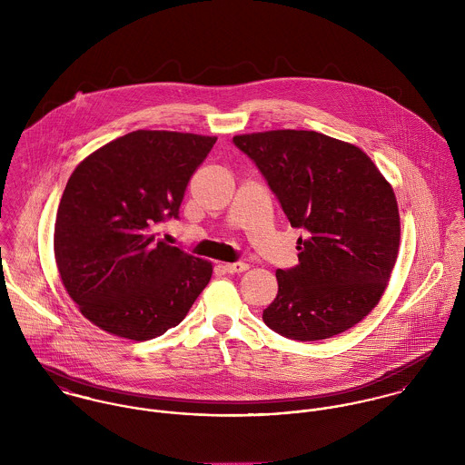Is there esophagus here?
I'll return each instance as SVG.
<instances>
[{
  "label": "esophagus",
  "mask_w": 465,
  "mask_h": 465,
  "mask_svg": "<svg viewBox=\"0 0 465 465\" xmlns=\"http://www.w3.org/2000/svg\"><path fill=\"white\" fill-rule=\"evenodd\" d=\"M223 268H225V272H229V273H240V272L249 270V263H243V262H238V263H227V265H223Z\"/></svg>",
  "instance_id": "obj_1"
}]
</instances>
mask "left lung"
Masks as SVG:
<instances>
[{"mask_svg": "<svg viewBox=\"0 0 465 465\" xmlns=\"http://www.w3.org/2000/svg\"><path fill=\"white\" fill-rule=\"evenodd\" d=\"M263 173L297 240L299 265L277 270V295L263 322L286 338H331L380 302L399 251L392 186L351 143L315 131L234 135Z\"/></svg>", "mask_w": 465, "mask_h": 465, "instance_id": "left-lung-1", "label": "left lung"}]
</instances>
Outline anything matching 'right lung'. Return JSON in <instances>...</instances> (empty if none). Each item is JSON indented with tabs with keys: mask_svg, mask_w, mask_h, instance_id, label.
Masks as SVG:
<instances>
[{
	"mask_svg": "<svg viewBox=\"0 0 465 465\" xmlns=\"http://www.w3.org/2000/svg\"><path fill=\"white\" fill-rule=\"evenodd\" d=\"M216 137L134 131L85 157L59 203L54 249L69 297L104 331L150 340L175 328L213 265L155 240Z\"/></svg>",
	"mask_w": 465,
	"mask_h": 465,
	"instance_id": "1",
	"label": "right lung"
}]
</instances>
